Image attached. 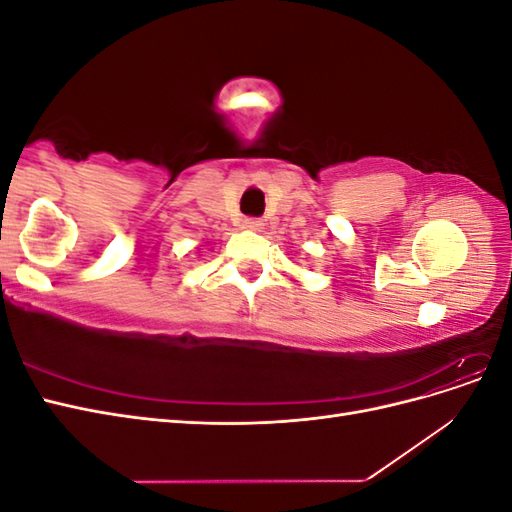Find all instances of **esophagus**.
Returning <instances> with one entry per match:
<instances>
[{"instance_id":"34e87169","label":"esophagus","mask_w":512,"mask_h":512,"mask_svg":"<svg viewBox=\"0 0 512 512\" xmlns=\"http://www.w3.org/2000/svg\"><path fill=\"white\" fill-rule=\"evenodd\" d=\"M241 226H243L245 230H260V228H262V222L256 220V218H247V220H243Z\"/></svg>"}]
</instances>
